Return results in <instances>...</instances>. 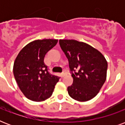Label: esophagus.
I'll use <instances>...</instances> for the list:
<instances>
[{
  "label": "esophagus",
  "instance_id": "esophagus-1",
  "mask_svg": "<svg viewBox=\"0 0 125 125\" xmlns=\"http://www.w3.org/2000/svg\"><path fill=\"white\" fill-rule=\"evenodd\" d=\"M65 75H66L65 73H62L61 74V76H62V77H63V76H65Z\"/></svg>",
  "mask_w": 125,
  "mask_h": 125
}]
</instances>
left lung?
I'll return each mask as SVG.
<instances>
[{
	"label": "left lung",
	"instance_id": "1",
	"mask_svg": "<svg viewBox=\"0 0 125 125\" xmlns=\"http://www.w3.org/2000/svg\"><path fill=\"white\" fill-rule=\"evenodd\" d=\"M68 59L73 83L67 87L69 96L79 102L91 100L106 80L108 63L103 54L91 45L74 40H60Z\"/></svg>",
	"mask_w": 125,
	"mask_h": 125
}]
</instances>
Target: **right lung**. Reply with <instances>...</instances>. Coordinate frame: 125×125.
I'll list each match as a JSON object with an SVG mask.
<instances>
[{
	"instance_id": "right-lung-1",
	"label": "right lung",
	"mask_w": 125,
	"mask_h": 125,
	"mask_svg": "<svg viewBox=\"0 0 125 125\" xmlns=\"http://www.w3.org/2000/svg\"><path fill=\"white\" fill-rule=\"evenodd\" d=\"M58 40L45 39L30 42L22 48L13 64V75L19 89L31 101L40 102L51 97L59 77L48 72L45 54Z\"/></svg>"
}]
</instances>
